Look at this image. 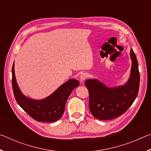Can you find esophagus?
Returning a JSON list of instances; mask_svg holds the SVG:
<instances>
[{
  "label": "esophagus",
  "instance_id": "1",
  "mask_svg": "<svg viewBox=\"0 0 151 151\" xmlns=\"http://www.w3.org/2000/svg\"><path fill=\"white\" fill-rule=\"evenodd\" d=\"M87 77H88V75H87V74H86V73L81 74V75L80 76L81 83H83V82L86 80V78Z\"/></svg>",
  "mask_w": 151,
  "mask_h": 151
}]
</instances>
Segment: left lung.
Wrapping results in <instances>:
<instances>
[{"label": "left lung", "mask_w": 151, "mask_h": 151, "mask_svg": "<svg viewBox=\"0 0 151 151\" xmlns=\"http://www.w3.org/2000/svg\"><path fill=\"white\" fill-rule=\"evenodd\" d=\"M132 60L129 80L123 85L109 87L98 79H88L85 85L89 93V109L94 118L111 120L124 113L139 93L140 75L136 55L130 52Z\"/></svg>", "instance_id": "left-lung-1"}]
</instances>
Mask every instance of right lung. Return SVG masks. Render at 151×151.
I'll return each mask as SVG.
<instances>
[{
	"label": "right lung",
	"mask_w": 151,
	"mask_h": 151,
	"mask_svg": "<svg viewBox=\"0 0 151 151\" xmlns=\"http://www.w3.org/2000/svg\"><path fill=\"white\" fill-rule=\"evenodd\" d=\"M12 84L17 103L37 121L51 122L62 117L66 102L74 89L79 85L78 81L71 78L60 85L54 93L46 98L35 100L24 95L20 90L14 74V63L12 68Z\"/></svg>",
	"instance_id": "right-lung-1"
}]
</instances>
